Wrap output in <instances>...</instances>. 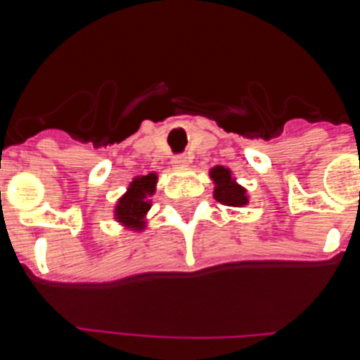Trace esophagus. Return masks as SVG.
<instances>
[{"label": "esophagus", "mask_w": 360, "mask_h": 360, "mask_svg": "<svg viewBox=\"0 0 360 360\" xmlns=\"http://www.w3.org/2000/svg\"><path fill=\"white\" fill-rule=\"evenodd\" d=\"M173 165H178V167H180V165H187L191 162V157H187V155H174L173 157Z\"/></svg>", "instance_id": "1"}]
</instances>
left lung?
<instances>
[{
	"label": "left lung",
	"mask_w": 360,
	"mask_h": 360,
	"mask_svg": "<svg viewBox=\"0 0 360 360\" xmlns=\"http://www.w3.org/2000/svg\"><path fill=\"white\" fill-rule=\"evenodd\" d=\"M211 178L214 180L216 189H214V198L224 205H231V207H241L245 203L249 202L245 196V189L234 184L231 176V171L218 165L211 171Z\"/></svg>",
	"instance_id": "left-lung-1"
}]
</instances>
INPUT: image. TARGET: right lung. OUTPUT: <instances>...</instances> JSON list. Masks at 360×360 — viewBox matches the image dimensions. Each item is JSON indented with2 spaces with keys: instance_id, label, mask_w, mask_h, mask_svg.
<instances>
[{
  "instance_id": "right-lung-1",
  "label": "right lung",
  "mask_w": 360,
  "mask_h": 360,
  "mask_svg": "<svg viewBox=\"0 0 360 360\" xmlns=\"http://www.w3.org/2000/svg\"><path fill=\"white\" fill-rule=\"evenodd\" d=\"M155 184H157V174L153 173L133 180L128 193L120 198L119 205H117V219L131 225V227L141 229L142 216L149 209V203L146 198L155 191Z\"/></svg>"
}]
</instances>
